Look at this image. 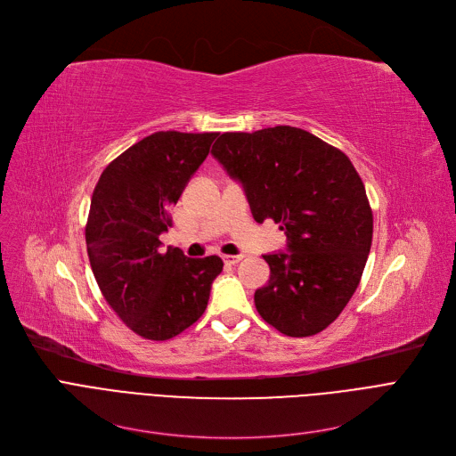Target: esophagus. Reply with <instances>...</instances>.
Here are the masks:
<instances>
[{
	"mask_svg": "<svg viewBox=\"0 0 456 456\" xmlns=\"http://www.w3.org/2000/svg\"><path fill=\"white\" fill-rule=\"evenodd\" d=\"M242 260V255H224V262L225 265H229V266H234V265H238V262Z\"/></svg>",
	"mask_w": 456,
	"mask_h": 456,
	"instance_id": "34e87169",
	"label": "esophagus"
}]
</instances>
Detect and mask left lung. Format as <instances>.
Returning <instances> with one entry per match:
<instances>
[{
	"instance_id": "obj_1",
	"label": "left lung",
	"mask_w": 456,
	"mask_h": 456,
	"mask_svg": "<svg viewBox=\"0 0 456 456\" xmlns=\"http://www.w3.org/2000/svg\"><path fill=\"white\" fill-rule=\"evenodd\" d=\"M212 155L244 184L255 222L273 220L289 236L290 251L265 255L258 314L286 337L322 332L354 294L371 248L361 175L344 151L290 126L224 133Z\"/></svg>"
}]
</instances>
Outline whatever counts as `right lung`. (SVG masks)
I'll return each mask as SVG.
<instances>
[{"instance_id":"add662e5","label":"right lung","mask_w":456,"mask_h":456,"mask_svg":"<svg viewBox=\"0 0 456 456\" xmlns=\"http://www.w3.org/2000/svg\"><path fill=\"white\" fill-rule=\"evenodd\" d=\"M218 133L159 131L116 157L94 188L85 227L90 266L110 308L146 340H170L205 313L220 256L160 251L170 208Z\"/></svg>"}]
</instances>
